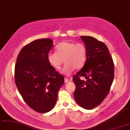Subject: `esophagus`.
<instances>
[{
  "instance_id": "1",
  "label": "esophagus",
  "mask_w": 130,
  "mask_h": 130,
  "mask_svg": "<svg viewBox=\"0 0 130 130\" xmlns=\"http://www.w3.org/2000/svg\"><path fill=\"white\" fill-rule=\"evenodd\" d=\"M70 82V80L68 79V78H64V82H65V83H67V82Z\"/></svg>"
}]
</instances>
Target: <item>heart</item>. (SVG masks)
Segmentation results:
<instances>
[{"label":"heart","instance_id":"heart-1","mask_svg":"<svg viewBox=\"0 0 130 130\" xmlns=\"http://www.w3.org/2000/svg\"><path fill=\"white\" fill-rule=\"evenodd\" d=\"M56 50L57 52L48 53L47 59L57 70L61 68L64 61L66 64L61 71L62 74L69 75L75 69L83 67L87 58V48L84 44L63 41L58 44Z\"/></svg>","mask_w":130,"mask_h":130}]
</instances>
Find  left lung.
<instances>
[{
	"instance_id": "obj_1",
	"label": "left lung",
	"mask_w": 130,
	"mask_h": 130,
	"mask_svg": "<svg viewBox=\"0 0 130 130\" xmlns=\"http://www.w3.org/2000/svg\"><path fill=\"white\" fill-rule=\"evenodd\" d=\"M80 38L87 48V59L73 78L75 85L74 97L79 105L90 110L102 103L108 94L114 77V64L103 42L91 36ZM81 76L85 79L81 80Z\"/></svg>"
}]
</instances>
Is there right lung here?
Returning a JSON list of instances; mask_svg holds the SVG:
<instances>
[{"label":"right lung","instance_id":"add662e5","mask_svg":"<svg viewBox=\"0 0 130 130\" xmlns=\"http://www.w3.org/2000/svg\"><path fill=\"white\" fill-rule=\"evenodd\" d=\"M50 39L36 40L19 53L15 67V81L23 99L40 113L54 107L64 77L50 64L47 55L53 46Z\"/></svg>","mask_w":130,"mask_h":130}]
</instances>
